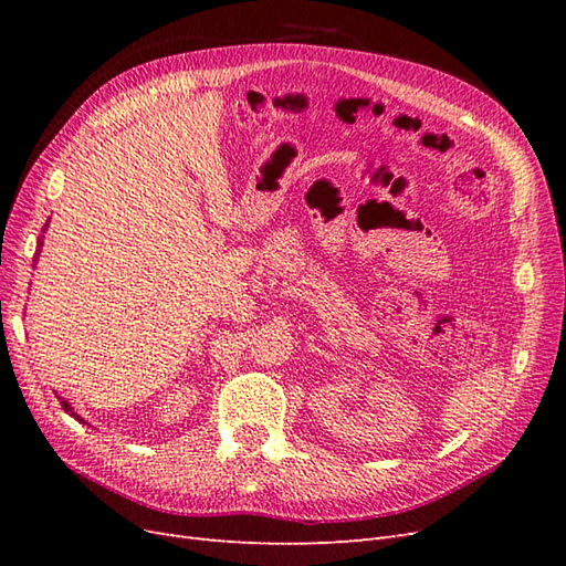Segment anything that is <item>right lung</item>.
<instances>
[{
    "mask_svg": "<svg viewBox=\"0 0 566 566\" xmlns=\"http://www.w3.org/2000/svg\"><path fill=\"white\" fill-rule=\"evenodd\" d=\"M46 227H49V224H44L42 233L46 231ZM42 241H44V235H40V241H38V250H35V262H38V256H40V252H42ZM61 406H63V410H67V413H71V416H75V420L84 422V420H82V418H80V416L75 413V410H73V406H71V403H67V401H63V399H61Z\"/></svg>",
    "mask_w": 566,
    "mask_h": 566,
    "instance_id": "add662e5",
    "label": "right lung"
}]
</instances>
